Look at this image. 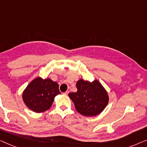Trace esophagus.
Returning a JSON list of instances; mask_svg holds the SVG:
<instances>
[{"mask_svg": "<svg viewBox=\"0 0 147 147\" xmlns=\"http://www.w3.org/2000/svg\"><path fill=\"white\" fill-rule=\"evenodd\" d=\"M71 92V88H68V90H67L66 91V92H65V94H69V92Z\"/></svg>", "mask_w": 147, "mask_h": 147, "instance_id": "34e87169", "label": "esophagus"}]
</instances>
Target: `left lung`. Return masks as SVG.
Returning a JSON list of instances; mask_svg holds the SVG:
<instances>
[{
    "label": "left lung",
    "instance_id": "8db88e82",
    "mask_svg": "<svg viewBox=\"0 0 147 147\" xmlns=\"http://www.w3.org/2000/svg\"><path fill=\"white\" fill-rule=\"evenodd\" d=\"M77 91L69 96L81 115L90 117L97 115L106 108L109 96L106 89L98 80L93 82L80 79L76 82Z\"/></svg>",
    "mask_w": 147,
    "mask_h": 147
}]
</instances>
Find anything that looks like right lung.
I'll use <instances>...</instances> for the list:
<instances>
[{"instance_id":"obj_1","label":"right lung","mask_w":147,"mask_h":147,"mask_svg":"<svg viewBox=\"0 0 147 147\" xmlns=\"http://www.w3.org/2000/svg\"><path fill=\"white\" fill-rule=\"evenodd\" d=\"M61 94L59 84L50 78L38 77L33 80L22 94L23 101L28 108L36 113L51 108L54 98Z\"/></svg>"}]
</instances>
